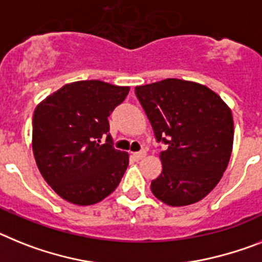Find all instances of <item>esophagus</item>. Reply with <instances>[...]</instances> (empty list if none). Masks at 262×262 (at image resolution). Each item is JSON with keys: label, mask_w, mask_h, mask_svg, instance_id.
Wrapping results in <instances>:
<instances>
[{"label": "esophagus", "mask_w": 262, "mask_h": 262, "mask_svg": "<svg viewBox=\"0 0 262 262\" xmlns=\"http://www.w3.org/2000/svg\"><path fill=\"white\" fill-rule=\"evenodd\" d=\"M145 156H146V153H145V151H136V153H133L134 159H137V161L145 158Z\"/></svg>", "instance_id": "34e87169"}]
</instances>
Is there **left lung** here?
Wrapping results in <instances>:
<instances>
[{
    "label": "left lung",
    "instance_id": "obj_1",
    "mask_svg": "<svg viewBox=\"0 0 262 262\" xmlns=\"http://www.w3.org/2000/svg\"><path fill=\"white\" fill-rule=\"evenodd\" d=\"M154 134L167 144L151 192L171 207L194 204L215 188L233 146V117L224 100L203 84L165 79L136 87Z\"/></svg>",
    "mask_w": 262,
    "mask_h": 262
}]
</instances>
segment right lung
<instances>
[{
    "label": "right lung",
    "instance_id": "obj_1",
    "mask_svg": "<svg viewBox=\"0 0 262 262\" xmlns=\"http://www.w3.org/2000/svg\"><path fill=\"white\" fill-rule=\"evenodd\" d=\"M129 87L101 80L66 84L42 100L33 117V153L45 181L56 194L77 206L96 204L111 195L129 165V154L101 138L108 116Z\"/></svg>",
    "mask_w": 262,
    "mask_h": 262
}]
</instances>
